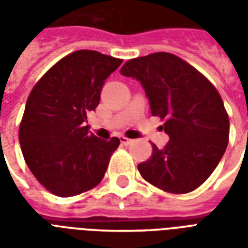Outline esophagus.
Segmentation results:
<instances>
[{
	"label": "esophagus",
	"mask_w": 248,
	"mask_h": 248,
	"mask_svg": "<svg viewBox=\"0 0 248 248\" xmlns=\"http://www.w3.org/2000/svg\"><path fill=\"white\" fill-rule=\"evenodd\" d=\"M120 140H121V143L124 144V145H128V144L132 143L131 139H127V138H124V136H120Z\"/></svg>",
	"instance_id": "esophagus-1"
}]
</instances>
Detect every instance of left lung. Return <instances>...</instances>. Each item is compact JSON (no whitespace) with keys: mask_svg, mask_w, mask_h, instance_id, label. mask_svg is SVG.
<instances>
[{"mask_svg":"<svg viewBox=\"0 0 248 248\" xmlns=\"http://www.w3.org/2000/svg\"><path fill=\"white\" fill-rule=\"evenodd\" d=\"M121 75L139 81L152 116L165 120L163 149L138 165L140 175L165 192L183 194L203 184L219 165L229 139V117L217 90L176 55L155 52L128 60Z\"/></svg>","mask_w":248,"mask_h":248,"instance_id":"1","label":"left lung"}]
</instances>
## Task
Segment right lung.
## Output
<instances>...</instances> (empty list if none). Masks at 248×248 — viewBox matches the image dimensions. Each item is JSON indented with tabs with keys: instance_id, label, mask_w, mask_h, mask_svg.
<instances>
[{
	"instance_id": "add662e5",
	"label": "right lung",
	"mask_w": 248,
	"mask_h": 248,
	"mask_svg": "<svg viewBox=\"0 0 248 248\" xmlns=\"http://www.w3.org/2000/svg\"><path fill=\"white\" fill-rule=\"evenodd\" d=\"M121 63L93 50L72 52L29 93L19 141L31 172L52 194L77 196L104 177L120 139H100L86 122L99 105L104 81Z\"/></svg>"
}]
</instances>
